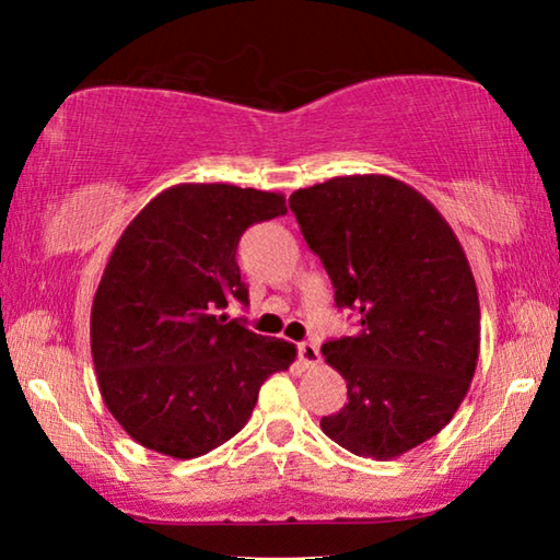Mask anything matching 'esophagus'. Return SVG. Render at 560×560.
Returning a JSON list of instances; mask_svg holds the SVG:
<instances>
[{
  "label": "esophagus",
  "instance_id": "obj_1",
  "mask_svg": "<svg viewBox=\"0 0 560 560\" xmlns=\"http://www.w3.org/2000/svg\"><path fill=\"white\" fill-rule=\"evenodd\" d=\"M299 360L303 363V368L318 365V360H320L318 346L311 343V340H303V343H299Z\"/></svg>",
  "mask_w": 560,
  "mask_h": 560
}]
</instances>
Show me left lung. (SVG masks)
<instances>
[{
	"label": "left lung",
	"instance_id": "left-lung-1",
	"mask_svg": "<svg viewBox=\"0 0 560 560\" xmlns=\"http://www.w3.org/2000/svg\"><path fill=\"white\" fill-rule=\"evenodd\" d=\"M289 207L336 306L360 316L355 336L320 348L348 385V402L320 430L358 457H400L452 420L477 371L467 254L430 200L387 175L326 179L296 189Z\"/></svg>",
	"mask_w": 560,
	"mask_h": 560
}]
</instances>
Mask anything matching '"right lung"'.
Here are the masks:
<instances>
[{
  "mask_svg": "<svg viewBox=\"0 0 560 560\" xmlns=\"http://www.w3.org/2000/svg\"><path fill=\"white\" fill-rule=\"evenodd\" d=\"M287 214L279 192L224 183L167 187L113 246L91 308L103 402L132 440L175 459L220 447L254 412L259 387L296 346L220 316L249 303L236 244Z\"/></svg>",
  "mask_w": 560,
  "mask_h": 560,
  "instance_id": "add662e5",
  "label": "right lung"
}]
</instances>
